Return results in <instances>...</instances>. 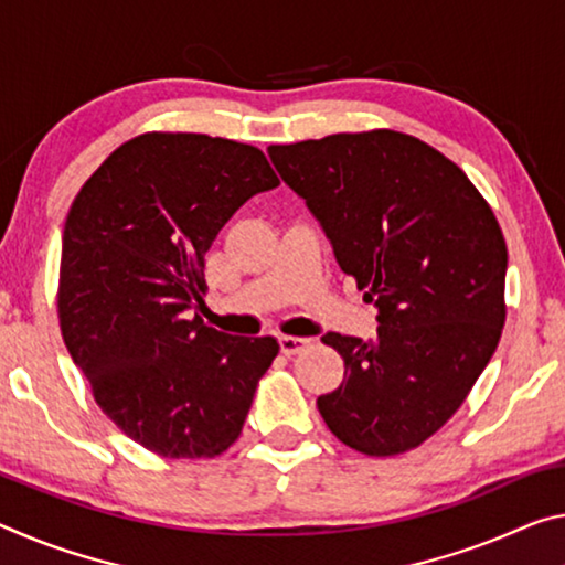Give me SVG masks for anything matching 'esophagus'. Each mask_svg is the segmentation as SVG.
<instances>
[{"label": "esophagus", "mask_w": 565, "mask_h": 565, "mask_svg": "<svg viewBox=\"0 0 565 565\" xmlns=\"http://www.w3.org/2000/svg\"><path fill=\"white\" fill-rule=\"evenodd\" d=\"M279 347H281V352L286 356H294V354H299L303 347H309V339H303V337H281L279 339Z\"/></svg>", "instance_id": "esophagus-1"}]
</instances>
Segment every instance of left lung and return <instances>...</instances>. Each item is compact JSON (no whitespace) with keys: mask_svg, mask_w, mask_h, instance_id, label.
<instances>
[{"mask_svg":"<svg viewBox=\"0 0 565 565\" xmlns=\"http://www.w3.org/2000/svg\"><path fill=\"white\" fill-rule=\"evenodd\" d=\"M268 156L380 309L370 342L321 337L344 360L342 384L317 399L321 417L372 458L423 445L503 334L508 246L495 213L450 158L407 132H337Z\"/></svg>","mask_w":565,"mask_h":565,"instance_id":"1","label":"left lung"}]
</instances>
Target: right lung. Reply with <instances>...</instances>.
I'll return each mask as SVG.
<instances>
[{"label": "right lung", "instance_id": "1", "mask_svg": "<svg viewBox=\"0 0 565 565\" xmlns=\"http://www.w3.org/2000/svg\"><path fill=\"white\" fill-rule=\"evenodd\" d=\"M279 178L246 142L142 132L70 205L57 286L62 339L107 417L163 458H216L238 440L279 342L193 315L205 250Z\"/></svg>", "mask_w": 565, "mask_h": 565}]
</instances>
